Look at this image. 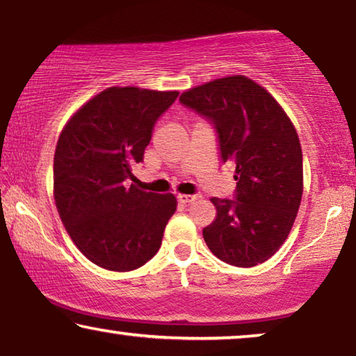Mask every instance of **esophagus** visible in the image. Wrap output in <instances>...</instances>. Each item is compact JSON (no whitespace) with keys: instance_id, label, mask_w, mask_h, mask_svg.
I'll return each mask as SVG.
<instances>
[{"instance_id":"obj_1","label":"esophagus","mask_w":356,"mask_h":356,"mask_svg":"<svg viewBox=\"0 0 356 356\" xmlns=\"http://www.w3.org/2000/svg\"><path fill=\"white\" fill-rule=\"evenodd\" d=\"M197 197H199L197 194H178V196H177V199L181 204H191V202L196 201Z\"/></svg>"}]
</instances>
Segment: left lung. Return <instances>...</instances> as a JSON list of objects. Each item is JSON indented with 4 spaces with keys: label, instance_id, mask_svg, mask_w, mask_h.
<instances>
[{
    "label": "left lung",
    "instance_id": "1",
    "mask_svg": "<svg viewBox=\"0 0 356 356\" xmlns=\"http://www.w3.org/2000/svg\"><path fill=\"white\" fill-rule=\"evenodd\" d=\"M179 102L213 126L222 163L236 167L233 199H211L217 217L202 230L204 241L227 264H261L286 240L300 209L298 134L274 97L245 76L194 87Z\"/></svg>",
    "mask_w": 356,
    "mask_h": 356
}]
</instances>
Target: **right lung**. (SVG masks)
Instances as JSON below:
<instances>
[{"label":"right lung","instance_id":"obj_1","mask_svg":"<svg viewBox=\"0 0 356 356\" xmlns=\"http://www.w3.org/2000/svg\"><path fill=\"white\" fill-rule=\"evenodd\" d=\"M177 97L178 92L110 87L61 131L53 163L58 213L82 254L104 269L134 270L152 259L177 211L173 194L129 183L155 123Z\"/></svg>","mask_w":356,"mask_h":356}]
</instances>
